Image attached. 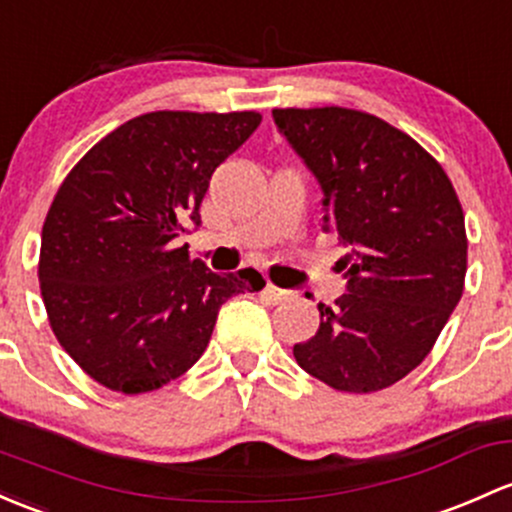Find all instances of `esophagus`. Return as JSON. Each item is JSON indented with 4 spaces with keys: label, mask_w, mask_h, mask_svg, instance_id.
<instances>
[{
    "label": "esophagus",
    "mask_w": 512,
    "mask_h": 512,
    "mask_svg": "<svg viewBox=\"0 0 512 512\" xmlns=\"http://www.w3.org/2000/svg\"><path fill=\"white\" fill-rule=\"evenodd\" d=\"M265 294H267V299L274 301V304H279V301H287V299L294 297V292H289V289L277 287V284H272V282H267Z\"/></svg>",
    "instance_id": "34e87169"
}]
</instances>
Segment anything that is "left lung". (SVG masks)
Masks as SVG:
<instances>
[{
    "mask_svg": "<svg viewBox=\"0 0 512 512\" xmlns=\"http://www.w3.org/2000/svg\"><path fill=\"white\" fill-rule=\"evenodd\" d=\"M289 139L324 188V233L348 292L319 304L316 336L294 346L309 375L368 395L412 373L464 294L466 225L441 164L410 134L351 107H277Z\"/></svg>",
    "mask_w": 512,
    "mask_h": 512,
    "instance_id": "8db88e82",
    "label": "left lung"
}]
</instances>
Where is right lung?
I'll use <instances>...</instances> for the list:
<instances>
[{
	"label": "right lung",
	"mask_w": 512,
	"mask_h": 512,
	"mask_svg": "<svg viewBox=\"0 0 512 512\" xmlns=\"http://www.w3.org/2000/svg\"><path fill=\"white\" fill-rule=\"evenodd\" d=\"M260 122L255 110L147 112L58 186L41 230V297L63 351L95 383L142 395L181 378L220 306L265 287L257 272L215 274L174 245L188 220L201 223L215 166Z\"/></svg>",
	"instance_id": "1"
}]
</instances>
